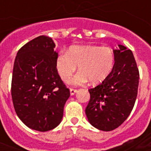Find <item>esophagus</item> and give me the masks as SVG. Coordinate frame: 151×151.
<instances>
[{
	"mask_svg": "<svg viewBox=\"0 0 151 151\" xmlns=\"http://www.w3.org/2000/svg\"><path fill=\"white\" fill-rule=\"evenodd\" d=\"M70 92L71 96H73V95L75 94L76 92H78V90L75 89V88H70Z\"/></svg>",
	"mask_w": 151,
	"mask_h": 151,
	"instance_id": "1",
	"label": "esophagus"
}]
</instances>
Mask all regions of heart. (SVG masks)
<instances>
[{"label":"heart","instance_id":"1","mask_svg":"<svg viewBox=\"0 0 151 151\" xmlns=\"http://www.w3.org/2000/svg\"><path fill=\"white\" fill-rule=\"evenodd\" d=\"M114 60V52L108 47L73 45L66 53L58 55L55 66L64 82L70 81L78 66L79 73L73 80L74 85H83L88 80L92 84H99L109 77Z\"/></svg>","mask_w":151,"mask_h":151}]
</instances>
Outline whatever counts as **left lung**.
<instances>
[{"instance_id": "1", "label": "left lung", "mask_w": 151, "mask_h": 151, "mask_svg": "<svg viewBox=\"0 0 151 151\" xmlns=\"http://www.w3.org/2000/svg\"><path fill=\"white\" fill-rule=\"evenodd\" d=\"M111 73L96 87L88 89L90 100L85 114L92 126L102 131L119 127L133 109L138 92L139 73L130 49L119 45L114 50Z\"/></svg>"}]
</instances>
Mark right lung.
<instances>
[{
	"mask_svg": "<svg viewBox=\"0 0 151 151\" xmlns=\"http://www.w3.org/2000/svg\"><path fill=\"white\" fill-rule=\"evenodd\" d=\"M55 46L49 37H37L19 50L13 66L11 91L15 113L27 127L39 132L59 125L70 95L55 66Z\"/></svg>",
	"mask_w": 151,
	"mask_h": 151,
	"instance_id": "add662e5",
	"label": "right lung"
}]
</instances>
